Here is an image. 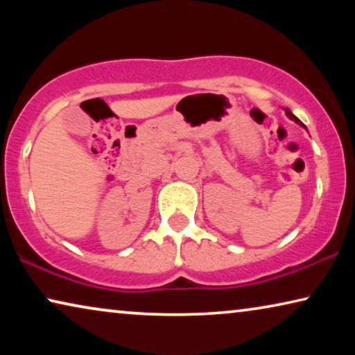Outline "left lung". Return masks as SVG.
I'll return each mask as SVG.
<instances>
[{"mask_svg": "<svg viewBox=\"0 0 355 355\" xmlns=\"http://www.w3.org/2000/svg\"><path fill=\"white\" fill-rule=\"evenodd\" d=\"M286 113H288V116H289V118H291V119H294V121H295V123H299V124H302V123H300V121H299V119H297V118H295V116H294V114H293V113H291V111H289V110H286Z\"/></svg>", "mask_w": 355, "mask_h": 355, "instance_id": "8db88e82", "label": "left lung"}]
</instances>
